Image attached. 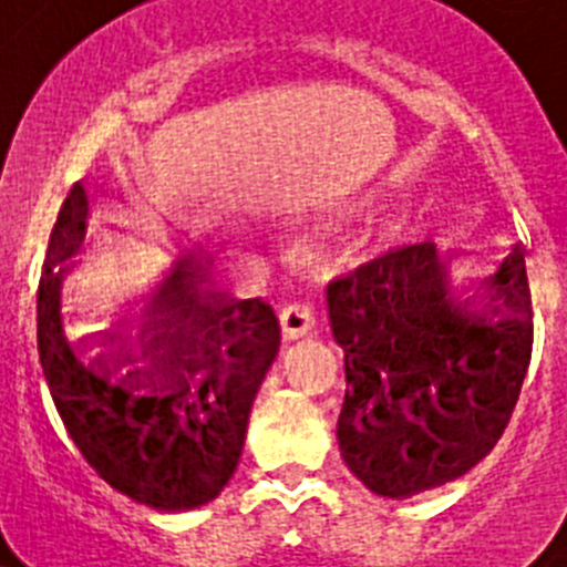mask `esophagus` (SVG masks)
Returning a JSON list of instances; mask_svg holds the SVG:
<instances>
[{"label":"esophagus","mask_w":567,"mask_h":567,"mask_svg":"<svg viewBox=\"0 0 567 567\" xmlns=\"http://www.w3.org/2000/svg\"><path fill=\"white\" fill-rule=\"evenodd\" d=\"M312 326H316V320H312L310 307L305 305L285 307L282 316H279V334H282L285 346L296 340H305L307 334H312Z\"/></svg>","instance_id":"34e87169"}]
</instances>
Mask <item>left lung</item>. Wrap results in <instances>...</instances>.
<instances>
[{"mask_svg":"<svg viewBox=\"0 0 567 567\" xmlns=\"http://www.w3.org/2000/svg\"><path fill=\"white\" fill-rule=\"evenodd\" d=\"M461 255L414 244L326 290L331 331L346 351L337 442L353 477L386 499H409L477 466L505 433L527 375L532 305L522 251L488 277L455 285L450 266Z\"/></svg>","mask_w":567,"mask_h":567,"instance_id":"left-lung-1","label":"left lung"}]
</instances>
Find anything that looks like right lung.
<instances>
[{"label": "right lung", "mask_w": 567, "mask_h": 567, "mask_svg": "<svg viewBox=\"0 0 567 567\" xmlns=\"http://www.w3.org/2000/svg\"><path fill=\"white\" fill-rule=\"evenodd\" d=\"M87 216L90 194L76 183L56 216L38 288V351L56 414L117 494L162 513L208 505L241 458L251 403L279 353L277 316L260 299L219 301L175 262L101 334L109 357L84 362L95 337H65L62 282Z\"/></svg>", "instance_id": "right-lung-1"}]
</instances>
